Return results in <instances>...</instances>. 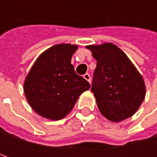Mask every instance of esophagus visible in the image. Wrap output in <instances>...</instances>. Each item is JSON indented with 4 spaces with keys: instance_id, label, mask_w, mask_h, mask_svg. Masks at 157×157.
Masks as SVG:
<instances>
[{
    "instance_id": "obj_1",
    "label": "esophagus",
    "mask_w": 157,
    "mask_h": 157,
    "mask_svg": "<svg viewBox=\"0 0 157 157\" xmlns=\"http://www.w3.org/2000/svg\"><path fill=\"white\" fill-rule=\"evenodd\" d=\"M83 78L85 79L86 81H88L89 82H91V76H90V75H89V74H85V75H83Z\"/></svg>"
}]
</instances>
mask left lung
Segmentation results:
<instances>
[{"instance_id": "left-lung-1", "label": "left lung", "mask_w": 157, "mask_h": 157, "mask_svg": "<svg viewBox=\"0 0 157 157\" xmlns=\"http://www.w3.org/2000/svg\"><path fill=\"white\" fill-rule=\"evenodd\" d=\"M96 60L92 92L103 116L113 123L133 116L145 97L141 74L115 44L87 45Z\"/></svg>"}]
</instances>
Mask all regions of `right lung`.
Segmentation results:
<instances>
[{"mask_svg": "<svg viewBox=\"0 0 157 157\" xmlns=\"http://www.w3.org/2000/svg\"><path fill=\"white\" fill-rule=\"evenodd\" d=\"M76 44H60L42 52L23 82L27 102L33 110L49 120H61L74 108L90 83L76 75L71 63Z\"/></svg>", "mask_w": 157, "mask_h": 157, "instance_id": "obj_1", "label": "right lung"}]
</instances>
